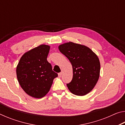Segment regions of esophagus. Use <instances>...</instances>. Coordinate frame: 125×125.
<instances>
[{
  "label": "esophagus",
  "mask_w": 125,
  "mask_h": 125,
  "mask_svg": "<svg viewBox=\"0 0 125 125\" xmlns=\"http://www.w3.org/2000/svg\"><path fill=\"white\" fill-rule=\"evenodd\" d=\"M61 76H62V73H61V72L59 73H58V77H61Z\"/></svg>",
  "instance_id": "1"
}]
</instances>
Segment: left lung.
Instances as JSON below:
<instances>
[{"label": "left lung", "instance_id": "8db88e82", "mask_svg": "<svg viewBox=\"0 0 125 125\" xmlns=\"http://www.w3.org/2000/svg\"><path fill=\"white\" fill-rule=\"evenodd\" d=\"M58 48L72 65V80L67 84L69 90L76 95H85L94 88L99 79L100 64L98 56L89 48L72 42Z\"/></svg>", "mask_w": 125, "mask_h": 125}]
</instances>
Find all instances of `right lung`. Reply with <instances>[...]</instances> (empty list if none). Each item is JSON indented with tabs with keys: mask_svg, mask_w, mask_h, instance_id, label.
I'll use <instances>...</instances> for the list:
<instances>
[{
	"mask_svg": "<svg viewBox=\"0 0 125 125\" xmlns=\"http://www.w3.org/2000/svg\"><path fill=\"white\" fill-rule=\"evenodd\" d=\"M50 47L41 45L29 51L20 58L16 75L21 87L29 95L41 98L49 92L58 74L47 60Z\"/></svg>",
	"mask_w": 125,
	"mask_h": 125,
	"instance_id": "obj_1",
	"label": "right lung"
}]
</instances>
